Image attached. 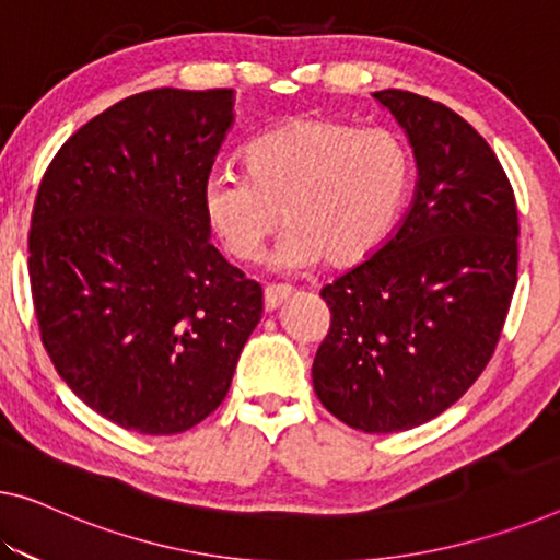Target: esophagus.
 <instances>
[{"instance_id": "esophagus-1", "label": "esophagus", "mask_w": 560, "mask_h": 560, "mask_svg": "<svg viewBox=\"0 0 560 560\" xmlns=\"http://www.w3.org/2000/svg\"><path fill=\"white\" fill-rule=\"evenodd\" d=\"M292 295V290L285 285H268L265 288V310L272 313L275 307H280Z\"/></svg>"}]
</instances>
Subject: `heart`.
I'll use <instances>...</instances> for the list:
<instances>
[{"instance_id":"1","label":"heart","mask_w":560,"mask_h":560,"mask_svg":"<svg viewBox=\"0 0 560 560\" xmlns=\"http://www.w3.org/2000/svg\"><path fill=\"white\" fill-rule=\"evenodd\" d=\"M245 175L214 172L202 208L214 235L240 262H255L285 220L275 265L328 260L348 268L388 235L408 197L412 162L398 132L332 117H295L253 140Z\"/></svg>"}]
</instances>
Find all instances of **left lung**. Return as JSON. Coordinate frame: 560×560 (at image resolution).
I'll use <instances>...</instances> for the list:
<instances>
[{"mask_svg": "<svg viewBox=\"0 0 560 560\" xmlns=\"http://www.w3.org/2000/svg\"><path fill=\"white\" fill-rule=\"evenodd\" d=\"M373 97L408 135L416 195L398 230L320 290L330 330L313 388L346 425L398 433L448 410L493 355L518 280V210L460 115L402 90Z\"/></svg>", "mask_w": 560, "mask_h": 560, "instance_id": "1", "label": "left lung"}]
</instances>
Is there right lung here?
I'll use <instances>...</instances> for the list:
<instances>
[{
  "instance_id": "1",
  "label": "right lung",
  "mask_w": 560,
  "mask_h": 560,
  "mask_svg": "<svg viewBox=\"0 0 560 560\" xmlns=\"http://www.w3.org/2000/svg\"><path fill=\"white\" fill-rule=\"evenodd\" d=\"M232 90L132 94L80 127L42 177L30 285L72 393L144 435L225 400L262 288L210 243L202 190L235 119Z\"/></svg>"
}]
</instances>
